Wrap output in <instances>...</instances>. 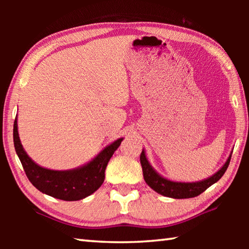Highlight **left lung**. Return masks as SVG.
<instances>
[{
  "instance_id": "1",
  "label": "left lung",
  "mask_w": 249,
  "mask_h": 249,
  "mask_svg": "<svg viewBox=\"0 0 249 249\" xmlns=\"http://www.w3.org/2000/svg\"><path fill=\"white\" fill-rule=\"evenodd\" d=\"M231 153L229 158L225 161L224 165L221 167L220 170H217L215 174L212 175L209 178L204 180L196 181V182H179V181H172L165 178L161 175H159L157 171L154 169V167L150 165L148 159L146 157L145 150L142 149L141 154V163L142 168V175L146 183L159 195L163 196L172 197V199H189V197H195L204 192L206 189L211 185L217 182L223 175L225 174L227 167L230 165Z\"/></svg>"
}]
</instances>
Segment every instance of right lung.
Returning a JSON list of instances; mask_svg holds the SVG:
<instances>
[{
	"instance_id": "add662e5",
	"label": "right lung",
	"mask_w": 249,
	"mask_h": 249,
	"mask_svg": "<svg viewBox=\"0 0 249 249\" xmlns=\"http://www.w3.org/2000/svg\"><path fill=\"white\" fill-rule=\"evenodd\" d=\"M13 138L16 154L34 187L45 195L64 201L82 200L98 190L104 181V172L109 159L123 141V138H119L104 147L86 165L70 170H53L37 165L23 148L18 135V117L14 121Z\"/></svg>"
}]
</instances>
